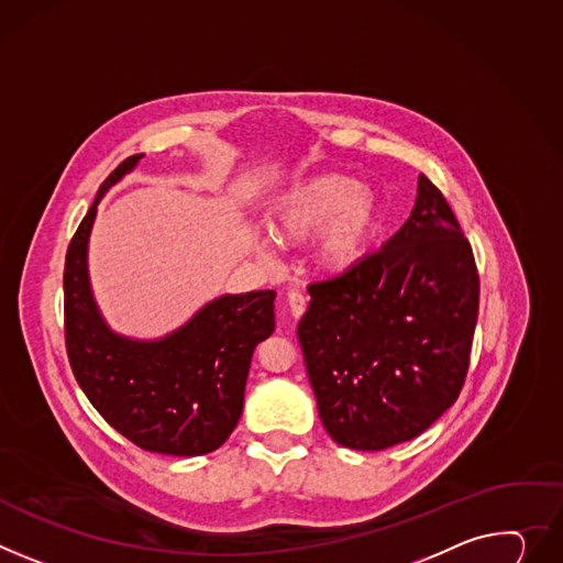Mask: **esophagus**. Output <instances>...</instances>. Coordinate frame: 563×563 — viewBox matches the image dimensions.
Listing matches in <instances>:
<instances>
[{
  "mask_svg": "<svg viewBox=\"0 0 563 563\" xmlns=\"http://www.w3.org/2000/svg\"><path fill=\"white\" fill-rule=\"evenodd\" d=\"M287 305H289L291 317L298 319V317L305 314V310H308V298H305V294L298 291V289H289L287 291Z\"/></svg>",
  "mask_w": 563,
  "mask_h": 563,
  "instance_id": "esophagus-1",
  "label": "esophagus"
}]
</instances>
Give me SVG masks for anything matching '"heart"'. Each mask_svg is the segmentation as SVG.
I'll return each instance as SVG.
<instances>
[{
  "label": "heart",
  "instance_id": "1",
  "mask_svg": "<svg viewBox=\"0 0 563 563\" xmlns=\"http://www.w3.org/2000/svg\"><path fill=\"white\" fill-rule=\"evenodd\" d=\"M379 231V201L360 181L330 173L287 190L269 213V233L280 244H298L321 233L317 263L332 274L352 269Z\"/></svg>",
  "mask_w": 563,
  "mask_h": 563
}]
</instances>
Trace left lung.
I'll return each instance as SVG.
<instances>
[{"label":"left lung","mask_w":563,"mask_h":563,"mask_svg":"<svg viewBox=\"0 0 563 563\" xmlns=\"http://www.w3.org/2000/svg\"><path fill=\"white\" fill-rule=\"evenodd\" d=\"M308 291L298 341L332 440L382 451L427 431L457 399L481 280L470 240L427 175L411 218L382 249Z\"/></svg>","instance_id":"1"}]
</instances>
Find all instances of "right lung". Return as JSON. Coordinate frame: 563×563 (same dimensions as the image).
I'll list each match as a JSON object with an SVG mask.
<instances>
[{"label":"right lung","instance_id":"add662e5","mask_svg":"<svg viewBox=\"0 0 563 563\" xmlns=\"http://www.w3.org/2000/svg\"><path fill=\"white\" fill-rule=\"evenodd\" d=\"M141 157H128L100 184L69 242L63 278L67 356L91 406L132 444L201 455L222 446L242 416L253 350L276 325V291L220 296L159 341L114 334L89 289L87 240L98 199Z\"/></svg>","mask_w":563,"mask_h":563}]
</instances>
